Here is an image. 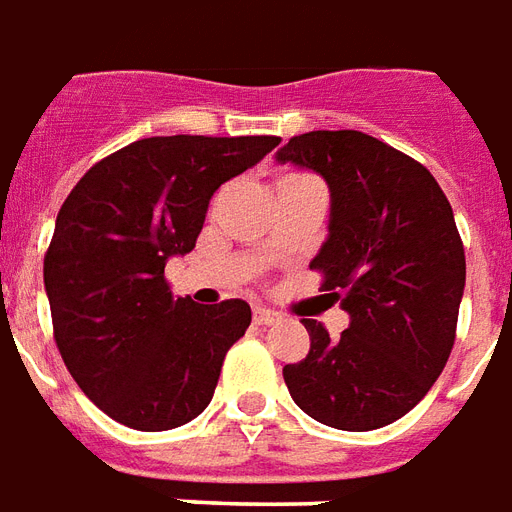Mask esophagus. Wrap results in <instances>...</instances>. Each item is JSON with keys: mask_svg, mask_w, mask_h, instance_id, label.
<instances>
[{"mask_svg": "<svg viewBox=\"0 0 512 512\" xmlns=\"http://www.w3.org/2000/svg\"><path fill=\"white\" fill-rule=\"evenodd\" d=\"M252 320H255V325H274V323H279V312H274V309H266V306H255Z\"/></svg>", "mask_w": 512, "mask_h": 512, "instance_id": "1", "label": "esophagus"}]
</instances>
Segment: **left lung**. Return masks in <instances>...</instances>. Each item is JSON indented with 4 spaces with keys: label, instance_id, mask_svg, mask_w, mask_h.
<instances>
[{
    "label": "left lung",
    "instance_id": "left-lung-1",
    "mask_svg": "<svg viewBox=\"0 0 512 512\" xmlns=\"http://www.w3.org/2000/svg\"><path fill=\"white\" fill-rule=\"evenodd\" d=\"M276 160L331 189L328 238L309 268L350 314L336 339L304 320L312 347L282 369L287 391L325 426L382 429L429 393L456 342L467 260L453 208L420 162L366 132H304Z\"/></svg>",
    "mask_w": 512,
    "mask_h": 512
}]
</instances>
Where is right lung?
<instances>
[{"instance_id":"obj_1","label":"right lung","mask_w":512,"mask_h":512,"mask_svg":"<svg viewBox=\"0 0 512 512\" xmlns=\"http://www.w3.org/2000/svg\"><path fill=\"white\" fill-rule=\"evenodd\" d=\"M276 146L274 135L135 140L86 170L62 203L43 263L54 339L108 418L168 431L208 407L252 309L241 298H173L165 263L195 249L211 195Z\"/></svg>"}]
</instances>
